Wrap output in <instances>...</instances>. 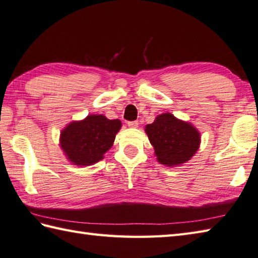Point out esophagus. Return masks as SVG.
Wrapping results in <instances>:
<instances>
[{"instance_id": "obj_1", "label": "esophagus", "mask_w": 258, "mask_h": 258, "mask_svg": "<svg viewBox=\"0 0 258 258\" xmlns=\"http://www.w3.org/2000/svg\"><path fill=\"white\" fill-rule=\"evenodd\" d=\"M138 124H139L138 121H129L128 122V127L129 128H137V127H138Z\"/></svg>"}]
</instances>
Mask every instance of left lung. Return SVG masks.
Here are the masks:
<instances>
[{
    "label": "left lung",
    "instance_id": "8db88e82",
    "mask_svg": "<svg viewBox=\"0 0 258 258\" xmlns=\"http://www.w3.org/2000/svg\"><path fill=\"white\" fill-rule=\"evenodd\" d=\"M145 131L159 164L178 167L192 158L201 146V133L192 123L176 118L170 112L157 115Z\"/></svg>",
    "mask_w": 258,
    "mask_h": 258
}]
</instances>
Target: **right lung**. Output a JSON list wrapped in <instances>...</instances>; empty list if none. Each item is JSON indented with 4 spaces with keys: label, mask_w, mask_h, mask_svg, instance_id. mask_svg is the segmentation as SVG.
<instances>
[{
    "label": "right lung",
    "mask_w": 258,
    "mask_h": 258,
    "mask_svg": "<svg viewBox=\"0 0 258 258\" xmlns=\"http://www.w3.org/2000/svg\"><path fill=\"white\" fill-rule=\"evenodd\" d=\"M121 125L119 119L109 120L103 114H89L85 119L71 121L61 130V150L71 165L97 164L112 147Z\"/></svg>",
    "instance_id": "obj_1"
}]
</instances>
